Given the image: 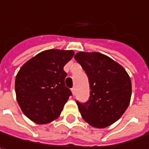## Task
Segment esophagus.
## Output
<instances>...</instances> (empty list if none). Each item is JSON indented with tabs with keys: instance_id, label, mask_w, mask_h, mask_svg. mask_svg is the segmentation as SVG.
<instances>
[{
	"instance_id": "obj_1",
	"label": "esophagus",
	"mask_w": 149,
	"mask_h": 149,
	"mask_svg": "<svg viewBox=\"0 0 149 149\" xmlns=\"http://www.w3.org/2000/svg\"><path fill=\"white\" fill-rule=\"evenodd\" d=\"M75 91H76V89H75V87H73V88L72 89V92L73 95H75Z\"/></svg>"
}]
</instances>
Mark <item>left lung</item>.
Listing matches in <instances>:
<instances>
[{"instance_id": "obj_1", "label": "left lung", "mask_w": 149, "mask_h": 149, "mask_svg": "<svg viewBox=\"0 0 149 149\" xmlns=\"http://www.w3.org/2000/svg\"><path fill=\"white\" fill-rule=\"evenodd\" d=\"M74 58L86 72L91 87L89 100L77 101L83 119L94 128L113 124L130 102V76L121 65L100 52H79Z\"/></svg>"}]
</instances>
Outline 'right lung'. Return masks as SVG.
Returning a JSON list of instances; mask_svg holds the SVG:
<instances>
[{
  "label": "right lung",
  "mask_w": 149,
  "mask_h": 149,
  "mask_svg": "<svg viewBox=\"0 0 149 149\" xmlns=\"http://www.w3.org/2000/svg\"><path fill=\"white\" fill-rule=\"evenodd\" d=\"M73 55V51L46 50L19 69L15 77L16 99L25 116L37 124L58 118L72 96L65 84L64 66Z\"/></svg>",
  "instance_id": "right-lung-1"
}]
</instances>
